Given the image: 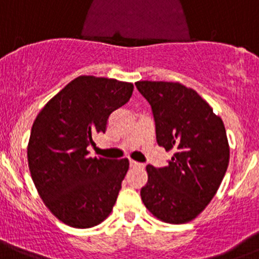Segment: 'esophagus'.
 <instances>
[{"instance_id":"1","label":"esophagus","mask_w":259,"mask_h":259,"mask_svg":"<svg viewBox=\"0 0 259 259\" xmlns=\"http://www.w3.org/2000/svg\"><path fill=\"white\" fill-rule=\"evenodd\" d=\"M129 164H130V168H144L143 164L138 163V161H134V160H130Z\"/></svg>"}]
</instances>
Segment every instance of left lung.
Listing matches in <instances>:
<instances>
[{
  "instance_id": "left-lung-1",
  "label": "left lung",
  "mask_w": 259,
  "mask_h": 259,
  "mask_svg": "<svg viewBox=\"0 0 259 259\" xmlns=\"http://www.w3.org/2000/svg\"><path fill=\"white\" fill-rule=\"evenodd\" d=\"M135 86L151 106L159 146L174 151L166 166H146L142 200L160 221L187 223L209 204L224 178L229 163L226 127L193 89L165 81H138Z\"/></svg>"
}]
</instances>
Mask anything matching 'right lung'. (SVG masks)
Masks as SVG:
<instances>
[{
  "instance_id": "obj_1",
  "label": "right lung",
  "mask_w": 259,
  "mask_h": 259,
  "mask_svg": "<svg viewBox=\"0 0 259 259\" xmlns=\"http://www.w3.org/2000/svg\"><path fill=\"white\" fill-rule=\"evenodd\" d=\"M134 86L108 77L79 76L44 106L27 146L31 177L46 207L74 228L100 224L113 210L129 160L89 156L93 137L129 101Z\"/></svg>"
}]
</instances>
